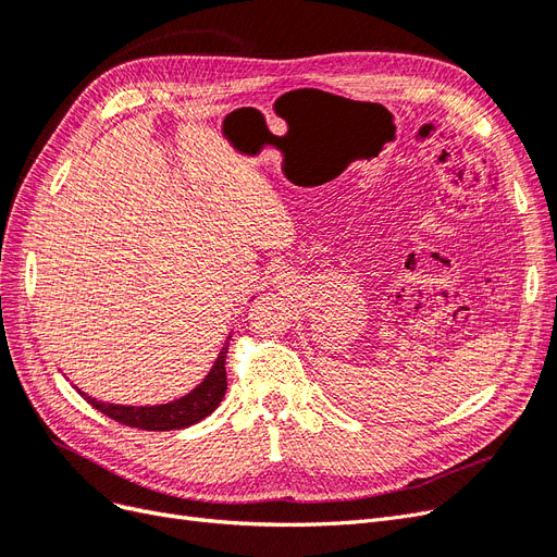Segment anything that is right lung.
<instances>
[{
  "label": "right lung",
  "instance_id": "obj_1",
  "mask_svg": "<svg viewBox=\"0 0 557 557\" xmlns=\"http://www.w3.org/2000/svg\"><path fill=\"white\" fill-rule=\"evenodd\" d=\"M227 344L218 352V358L211 367V372L201 379V383L188 395H183L174 401L166 404H153V407H127V404H109V401H99L86 393L76 391L88 399V404L97 411H102L104 416L113 418L115 423H123L129 428H139V430H150V432H170V430H183L199 423L201 418L211 416L218 404L223 401L225 391H227V374H225V358H227Z\"/></svg>",
  "mask_w": 557,
  "mask_h": 557
}]
</instances>
